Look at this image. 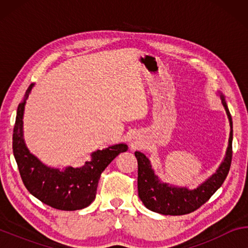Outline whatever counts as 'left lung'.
<instances>
[{
	"mask_svg": "<svg viewBox=\"0 0 248 248\" xmlns=\"http://www.w3.org/2000/svg\"><path fill=\"white\" fill-rule=\"evenodd\" d=\"M220 97L230 121L229 146L224 161L221 163L219 169L198 188L189 190L186 187H175L162 183L154 174L149 158L139 151L134 153L138 161V194L142 202L151 211L165 216L188 215L207 202L224 183L232 162L233 123L224 96L220 94Z\"/></svg>",
	"mask_w": 248,
	"mask_h": 248,
	"instance_id": "left-lung-1",
	"label": "left lung"
}]
</instances>
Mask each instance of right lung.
<instances>
[{
	"mask_svg": "<svg viewBox=\"0 0 248 248\" xmlns=\"http://www.w3.org/2000/svg\"><path fill=\"white\" fill-rule=\"evenodd\" d=\"M33 84H31L23 102L18 105L13 131V153L25 187L41 202L64 211L84 209L93 202L100 175L117 155L128 150L120 143L92 153L90 162L78 169L60 170L43 164L29 152L23 138L24 107Z\"/></svg>",
	"mask_w": 248,
	"mask_h": 248,
	"instance_id": "add662e5",
	"label": "right lung"
}]
</instances>
